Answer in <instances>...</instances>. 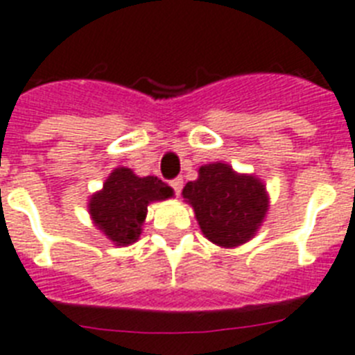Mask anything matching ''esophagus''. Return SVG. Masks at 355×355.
<instances>
[{
	"instance_id": "1",
	"label": "esophagus",
	"mask_w": 355,
	"mask_h": 355,
	"mask_svg": "<svg viewBox=\"0 0 355 355\" xmlns=\"http://www.w3.org/2000/svg\"><path fill=\"white\" fill-rule=\"evenodd\" d=\"M169 184H171L175 195H180V191H182V186H184L182 178H175V180H171V182H169Z\"/></svg>"
}]
</instances>
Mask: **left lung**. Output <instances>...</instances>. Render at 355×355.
<instances>
[{"label":"left lung","mask_w":355,"mask_h":355,"mask_svg":"<svg viewBox=\"0 0 355 355\" xmlns=\"http://www.w3.org/2000/svg\"><path fill=\"white\" fill-rule=\"evenodd\" d=\"M204 236L214 245L233 249L256 236L269 211V193L252 173H238L225 162L204 164L198 178L182 189Z\"/></svg>","instance_id":"1"}]
</instances>
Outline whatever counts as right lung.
<instances>
[{"label": "right lung", "mask_w": 355, "mask_h": 355, "mask_svg": "<svg viewBox=\"0 0 355 355\" xmlns=\"http://www.w3.org/2000/svg\"><path fill=\"white\" fill-rule=\"evenodd\" d=\"M171 187L157 177H139L130 168H115L88 200L94 225L113 245L128 247L142 233V223L151 202L168 200Z\"/></svg>", "instance_id": "obj_1"}]
</instances>
